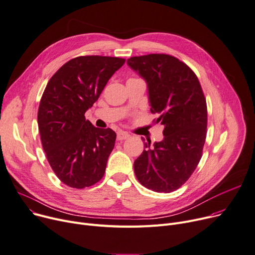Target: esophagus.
Instances as JSON below:
<instances>
[{
    "instance_id": "esophagus-1",
    "label": "esophagus",
    "mask_w": 255,
    "mask_h": 255,
    "mask_svg": "<svg viewBox=\"0 0 255 255\" xmlns=\"http://www.w3.org/2000/svg\"><path fill=\"white\" fill-rule=\"evenodd\" d=\"M129 136H130V135L127 132H124V131H119L118 134H117L118 140H124V139L128 138Z\"/></svg>"
}]
</instances>
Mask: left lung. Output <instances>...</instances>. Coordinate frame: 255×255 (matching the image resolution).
<instances>
[{"label":"left lung","mask_w":255,"mask_h":255,"mask_svg":"<svg viewBox=\"0 0 255 255\" xmlns=\"http://www.w3.org/2000/svg\"><path fill=\"white\" fill-rule=\"evenodd\" d=\"M128 65L147 83L155 123L164 126V139L134 161L138 181L157 193L176 191L197 168L207 134V105L198 77L189 65L169 54L133 56Z\"/></svg>","instance_id":"8db88e82"}]
</instances>
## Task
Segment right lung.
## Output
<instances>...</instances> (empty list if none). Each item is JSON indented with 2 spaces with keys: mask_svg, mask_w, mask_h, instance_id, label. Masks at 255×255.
Returning <instances> with one entry per match:
<instances>
[{
  "mask_svg": "<svg viewBox=\"0 0 255 255\" xmlns=\"http://www.w3.org/2000/svg\"><path fill=\"white\" fill-rule=\"evenodd\" d=\"M124 58L86 55L64 63L42 95L38 126L47 160L56 176L74 189L104 177L116 132L94 127L85 118Z\"/></svg>",
  "mask_w": 255,
  "mask_h": 255,
  "instance_id": "1",
  "label": "right lung"
}]
</instances>
